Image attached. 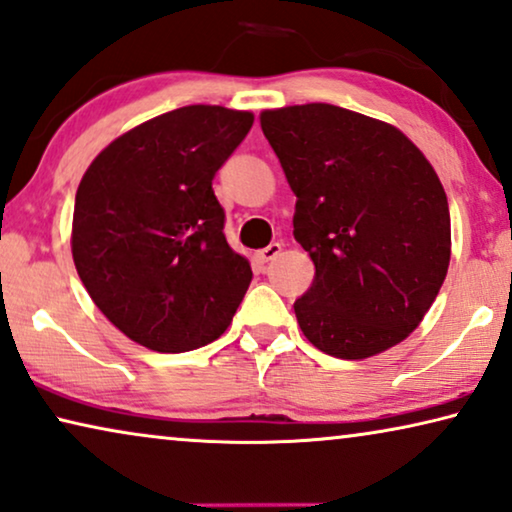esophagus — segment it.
Segmentation results:
<instances>
[{
    "mask_svg": "<svg viewBox=\"0 0 512 512\" xmlns=\"http://www.w3.org/2000/svg\"><path fill=\"white\" fill-rule=\"evenodd\" d=\"M279 254H281V244H279V242H272V244H268V247H265V249L256 251V261H258V263H270V261H274V258H277Z\"/></svg>",
    "mask_w": 512,
    "mask_h": 512,
    "instance_id": "1",
    "label": "esophagus"
}]
</instances>
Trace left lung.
<instances>
[{"label":"left lung","mask_w":512,"mask_h":512,"mask_svg":"<svg viewBox=\"0 0 512 512\" xmlns=\"http://www.w3.org/2000/svg\"><path fill=\"white\" fill-rule=\"evenodd\" d=\"M293 194V235L314 261L295 316L318 351L362 360L418 328L450 263L439 175L402 131L330 103L263 110Z\"/></svg>","instance_id":"8db88e82"}]
</instances>
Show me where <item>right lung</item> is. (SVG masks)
I'll return each instance as SVG.
<instances>
[{"mask_svg": "<svg viewBox=\"0 0 512 512\" xmlns=\"http://www.w3.org/2000/svg\"><path fill=\"white\" fill-rule=\"evenodd\" d=\"M254 115L184 106L115 138L80 180L71 251L87 293L133 342L184 353L224 335L251 281L212 180Z\"/></svg>", "mask_w": 512, "mask_h": 512, "instance_id": "obj_1", "label": "right lung"}]
</instances>
